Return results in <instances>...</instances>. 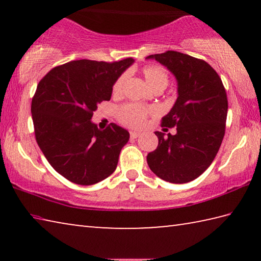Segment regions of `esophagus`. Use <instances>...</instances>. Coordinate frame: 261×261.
I'll return each instance as SVG.
<instances>
[{"label":"esophagus","mask_w":261,"mask_h":261,"mask_svg":"<svg viewBox=\"0 0 261 261\" xmlns=\"http://www.w3.org/2000/svg\"><path fill=\"white\" fill-rule=\"evenodd\" d=\"M139 136H140V132H137V131H130V137H131L132 139L138 138Z\"/></svg>","instance_id":"esophagus-1"}]
</instances>
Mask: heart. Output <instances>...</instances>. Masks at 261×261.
Listing matches in <instances>:
<instances>
[{
    "label": "heart",
    "instance_id": "b5f03b06",
    "mask_svg": "<svg viewBox=\"0 0 261 261\" xmlns=\"http://www.w3.org/2000/svg\"><path fill=\"white\" fill-rule=\"evenodd\" d=\"M143 74L148 86L152 88L156 87H166L168 84V76L165 70L162 68L158 67V65H146L143 69ZM124 76H121L120 78L115 82L113 86V92L115 94L120 93L124 83ZM149 113V109L143 106L138 105H124L118 109V120H120L123 124L129 125L132 127H139L144 125L145 121H146L147 114Z\"/></svg>",
    "mask_w": 261,
    "mask_h": 261
}]
</instances>
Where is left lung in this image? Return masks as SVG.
I'll return each mask as SVG.
<instances>
[{
	"label": "left lung",
	"mask_w": 261,
	"mask_h": 261,
	"mask_svg": "<svg viewBox=\"0 0 261 261\" xmlns=\"http://www.w3.org/2000/svg\"><path fill=\"white\" fill-rule=\"evenodd\" d=\"M146 59L165 65L177 82V99L161 123L176 126L177 132L165 137L155 131L159 144L148 153V167L167 182H191L211 166L222 143L228 113L226 90L215 70L202 60L174 50Z\"/></svg>",
	"instance_id": "1"
}]
</instances>
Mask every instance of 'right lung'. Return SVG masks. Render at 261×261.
<instances>
[{
    "instance_id": "obj_1",
    "label": "right lung",
    "mask_w": 261,
    "mask_h": 261,
    "mask_svg": "<svg viewBox=\"0 0 261 261\" xmlns=\"http://www.w3.org/2000/svg\"><path fill=\"white\" fill-rule=\"evenodd\" d=\"M134 62L131 57L113 63L71 61L38 84L31 106L35 139L50 166L70 182L92 185L116 169L130 134L115 123L100 130L91 120Z\"/></svg>"
}]
</instances>
